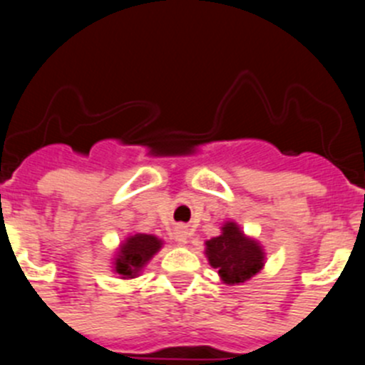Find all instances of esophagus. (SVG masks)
I'll return each instance as SVG.
<instances>
[{"instance_id": "34e87169", "label": "esophagus", "mask_w": 365, "mask_h": 365, "mask_svg": "<svg viewBox=\"0 0 365 365\" xmlns=\"http://www.w3.org/2000/svg\"><path fill=\"white\" fill-rule=\"evenodd\" d=\"M187 238H189V233H187L185 227H178V230L175 231V240L178 242V244H187Z\"/></svg>"}]
</instances>
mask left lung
<instances>
[{
  "mask_svg": "<svg viewBox=\"0 0 365 365\" xmlns=\"http://www.w3.org/2000/svg\"><path fill=\"white\" fill-rule=\"evenodd\" d=\"M206 256L226 284H238L261 270L264 254L256 242L242 233L237 224L226 222L222 235L206 242Z\"/></svg>",
  "mask_w": 365,
  "mask_h": 365,
  "instance_id": "obj_1",
  "label": "left lung"
}]
</instances>
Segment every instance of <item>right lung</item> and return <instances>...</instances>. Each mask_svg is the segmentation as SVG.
I'll list each match as a JSON object with an SVG mask.
<instances>
[{"label": "right lung", "mask_w": 365, "mask_h": 365, "mask_svg": "<svg viewBox=\"0 0 365 365\" xmlns=\"http://www.w3.org/2000/svg\"><path fill=\"white\" fill-rule=\"evenodd\" d=\"M160 245L162 242L153 235H134V237L127 238L120 247L114 268L123 277H134L148 263L150 257L159 251Z\"/></svg>", "instance_id": "1"}]
</instances>
